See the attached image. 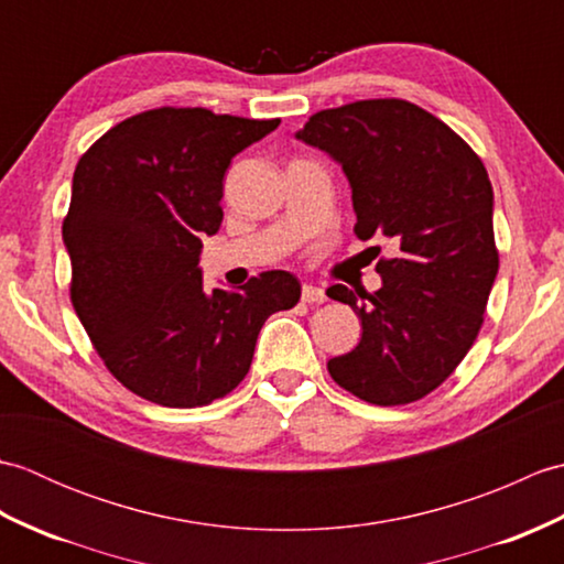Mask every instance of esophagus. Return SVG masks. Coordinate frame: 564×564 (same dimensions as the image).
<instances>
[{
  "label": "esophagus",
  "instance_id": "34e87169",
  "mask_svg": "<svg viewBox=\"0 0 564 564\" xmlns=\"http://www.w3.org/2000/svg\"><path fill=\"white\" fill-rule=\"evenodd\" d=\"M303 303H310V305H317V303H325L327 295L322 289H317V285L313 283H303Z\"/></svg>",
  "mask_w": 564,
  "mask_h": 564
}]
</instances>
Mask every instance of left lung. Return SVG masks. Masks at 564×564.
Wrapping results in <instances>:
<instances>
[{
	"mask_svg": "<svg viewBox=\"0 0 564 564\" xmlns=\"http://www.w3.org/2000/svg\"><path fill=\"white\" fill-rule=\"evenodd\" d=\"M295 138L341 164L356 237H388L398 251L378 261L380 291H327L364 327L354 351L329 358V376L370 404L422 400L470 351L499 271L485 164L446 123L402 99L319 111Z\"/></svg>",
	"mask_w": 564,
	"mask_h": 564,
	"instance_id": "8db88e82",
	"label": "left lung"
}]
</instances>
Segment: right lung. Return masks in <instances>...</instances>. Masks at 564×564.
<instances>
[{
	"instance_id": "right-lung-1",
	"label": "right lung",
	"mask_w": 564,
	"mask_h": 564,
	"mask_svg": "<svg viewBox=\"0 0 564 564\" xmlns=\"http://www.w3.org/2000/svg\"><path fill=\"white\" fill-rule=\"evenodd\" d=\"M279 123L162 106L79 158L63 223L72 305L111 376L140 398L178 410L225 398L263 322L301 301L289 271L206 293L198 269L200 237L223 223L227 166Z\"/></svg>"
}]
</instances>
